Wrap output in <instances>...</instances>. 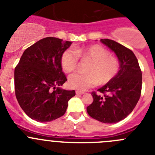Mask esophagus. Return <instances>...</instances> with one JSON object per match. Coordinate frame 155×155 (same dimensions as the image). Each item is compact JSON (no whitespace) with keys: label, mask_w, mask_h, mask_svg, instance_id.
Here are the masks:
<instances>
[{"label":"esophagus","mask_w":155,"mask_h":155,"mask_svg":"<svg viewBox=\"0 0 155 155\" xmlns=\"http://www.w3.org/2000/svg\"><path fill=\"white\" fill-rule=\"evenodd\" d=\"M84 94V91H79V90H77L76 91V94H78V95H81V94Z\"/></svg>","instance_id":"34e87169"}]
</instances>
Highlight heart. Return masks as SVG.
<instances>
[{"label":"heart","instance_id":"heart-1","mask_svg":"<svg viewBox=\"0 0 155 155\" xmlns=\"http://www.w3.org/2000/svg\"><path fill=\"white\" fill-rule=\"evenodd\" d=\"M78 57L90 61L86 68L87 74H74L68 78L71 88L84 91L97 84H105L113 80L120 70L117 58L112 57L109 51L98 45L84 48L68 50L63 53L61 66L66 73L73 72L78 67Z\"/></svg>","mask_w":155,"mask_h":155}]
</instances>
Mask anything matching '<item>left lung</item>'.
Returning a JSON list of instances; mask_svg holds the SVG:
<instances>
[{
    "label": "left lung",
    "mask_w": 155,
    "mask_h": 155,
    "mask_svg": "<svg viewBox=\"0 0 155 155\" xmlns=\"http://www.w3.org/2000/svg\"><path fill=\"white\" fill-rule=\"evenodd\" d=\"M100 42L118 58L120 71L113 80L92 92L93 102L87 107L91 117L104 124H115L131 113L140 97L142 73L134 53L118 42L108 39Z\"/></svg>",
    "instance_id": "1"
}]
</instances>
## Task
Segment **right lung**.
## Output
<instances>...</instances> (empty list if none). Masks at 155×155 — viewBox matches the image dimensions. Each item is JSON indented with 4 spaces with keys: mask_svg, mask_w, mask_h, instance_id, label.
<instances>
[{
    "mask_svg": "<svg viewBox=\"0 0 155 155\" xmlns=\"http://www.w3.org/2000/svg\"><path fill=\"white\" fill-rule=\"evenodd\" d=\"M72 42L46 37L25 50L15 69V90L25 114L38 122H50L66 113L75 91L61 86L67 81L61 57Z\"/></svg>",
    "mask_w": 155,
    "mask_h": 155,
    "instance_id": "obj_1",
    "label": "right lung"
}]
</instances>
